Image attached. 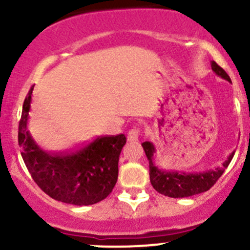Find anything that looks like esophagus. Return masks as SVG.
<instances>
[{"mask_svg": "<svg viewBox=\"0 0 250 250\" xmlns=\"http://www.w3.org/2000/svg\"><path fill=\"white\" fill-rule=\"evenodd\" d=\"M139 129H138L137 127L132 128V129L128 132L127 134V138H128V141H137L138 139H139Z\"/></svg>", "mask_w": 250, "mask_h": 250, "instance_id": "obj_1", "label": "esophagus"}]
</instances>
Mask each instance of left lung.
I'll use <instances>...</instances> for the list:
<instances>
[{
	"mask_svg": "<svg viewBox=\"0 0 250 250\" xmlns=\"http://www.w3.org/2000/svg\"><path fill=\"white\" fill-rule=\"evenodd\" d=\"M211 70L218 75L219 77L224 78L228 82H231V78L226 74L223 67L219 66L215 62H211ZM146 157L148 160V167H150V181L153 188L162 195L168 196L172 198H183L190 197V196L198 195L208 191L218 179L223 175L228 166L230 165L234 152L230 153L229 157L224 161L221 167H216L214 169L203 170V172H179V170H168L163 169L156 163V147L150 141H145L141 144Z\"/></svg>",
	"mask_w": 250,
	"mask_h": 250,
	"instance_id": "left-lung-1",
	"label": "left lung"
}]
</instances>
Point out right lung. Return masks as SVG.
I'll return each mask as SVG.
<instances>
[{
    "instance_id": "right-lung-1",
    "label": "right lung",
    "mask_w": 250,
    "mask_h": 250,
    "mask_svg": "<svg viewBox=\"0 0 250 250\" xmlns=\"http://www.w3.org/2000/svg\"><path fill=\"white\" fill-rule=\"evenodd\" d=\"M31 88L22 105L18 141L21 157L35 183L48 196L74 206L105 200L116 185L125 134L99 137L69 153H52L40 147L29 129Z\"/></svg>"
}]
</instances>
